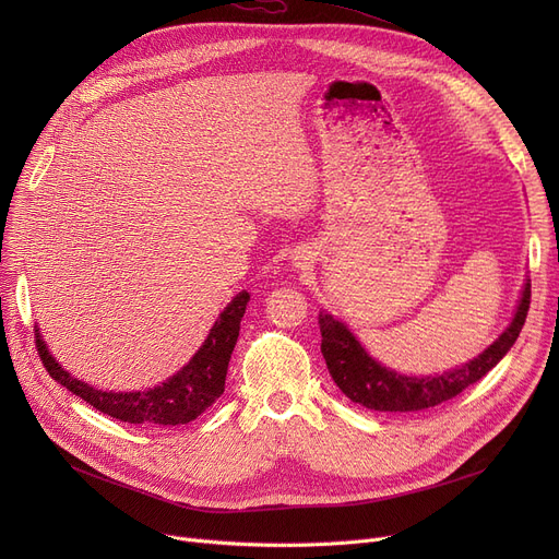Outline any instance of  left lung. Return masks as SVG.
<instances>
[{"mask_svg":"<svg viewBox=\"0 0 559 559\" xmlns=\"http://www.w3.org/2000/svg\"><path fill=\"white\" fill-rule=\"evenodd\" d=\"M527 308H531V283H525L516 314L506 333L489 348H485L478 358L457 369L444 371L442 376H401L383 367L369 358L362 344L342 321L326 312L319 314L321 354H324L335 385L354 403H360L369 409H380V413H413V409L435 407L451 401L468 385L478 383L487 371L501 362L525 324Z\"/></svg>","mask_w":559,"mask_h":559,"instance_id":"1","label":"left lung"}]
</instances>
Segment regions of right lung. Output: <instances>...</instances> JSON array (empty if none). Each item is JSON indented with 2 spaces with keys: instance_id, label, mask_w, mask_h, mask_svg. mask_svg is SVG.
<instances>
[{
  "instance_id": "obj_1",
  "label": "right lung",
  "mask_w": 559,
  "mask_h": 559,
  "mask_svg": "<svg viewBox=\"0 0 559 559\" xmlns=\"http://www.w3.org/2000/svg\"><path fill=\"white\" fill-rule=\"evenodd\" d=\"M249 292H240L215 321L209 340L197 350L194 358L163 385L144 392H102L72 378L49 356L45 342L36 329V348L49 376L72 394L97 407L99 413L127 424L144 426H179L197 419L224 392L228 360L240 335Z\"/></svg>"
}]
</instances>
